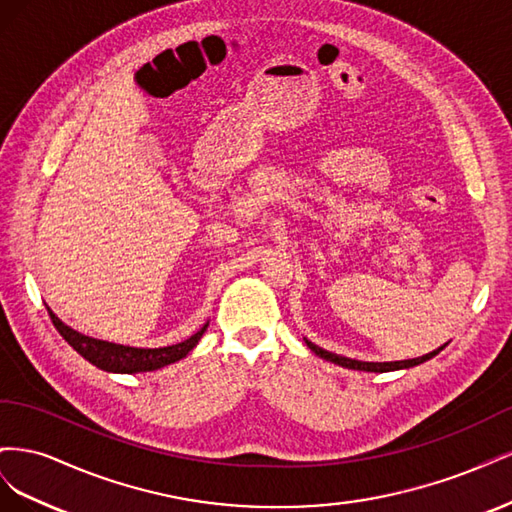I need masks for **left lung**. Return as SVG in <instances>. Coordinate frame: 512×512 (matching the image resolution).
Instances as JSON below:
<instances>
[{
    "label": "left lung",
    "mask_w": 512,
    "mask_h": 512,
    "mask_svg": "<svg viewBox=\"0 0 512 512\" xmlns=\"http://www.w3.org/2000/svg\"><path fill=\"white\" fill-rule=\"evenodd\" d=\"M305 344H307V348H309V350H312L316 356H320V359H324V361H331V363H335V365H339V367H348V369L376 371V374H384V371H397V369H408V367H414V365H421V363H425V361L433 359V356H436L438 352H442V350L448 346V344H444V346H440L438 350H433V352H429V354L418 356V359H408V361H391V363H367V361H354V359H348V356L333 354V352H329V350H322L320 346H316V344L309 342V339H305Z\"/></svg>",
    "instance_id": "left-lung-1"
}]
</instances>
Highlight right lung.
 Masks as SVG:
<instances>
[{"label": "right lung", "mask_w": 512, "mask_h": 512, "mask_svg": "<svg viewBox=\"0 0 512 512\" xmlns=\"http://www.w3.org/2000/svg\"><path fill=\"white\" fill-rule=\"evenodd\" d=\"M46 309H49V307H46ZM49 316L55 324V329L59 331V335L64 337L66 342L76 352H79L85 361H89L91 365H96L98 369L113 371V374H138V371H156L160 367H166L170 363L181 361L183 356L198 344V339L203 337V333L209 327V322L203 324V329L196 331L192 337L183 339L181 344L164 346V348H132V346L104 342V339H94V337L74 331V329L68 327V324L61 322L51 312V309H49Z\"/></svg>", "instance_id": "add662e5"}]
</instances>
